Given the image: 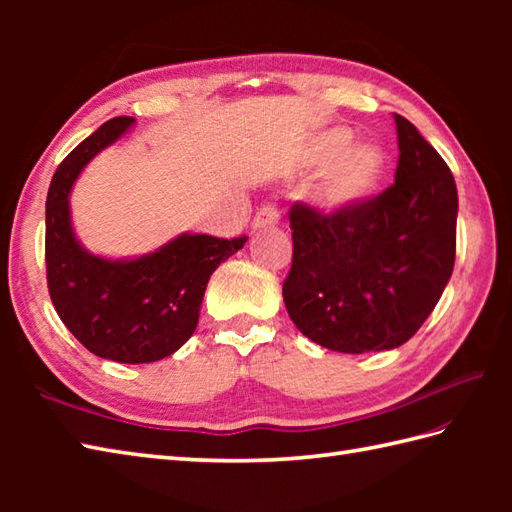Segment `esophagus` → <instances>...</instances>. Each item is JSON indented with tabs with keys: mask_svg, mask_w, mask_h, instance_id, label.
Returning <instances> with one entry per match:
<instances>
[{
	"mask_svg": "<svg viewBox=\"0 0 512 512\" xmlns=\"http://www.w3.org/2000/svg\"><path fill=\"white\" fill-rule=\"evenodd\" d=\"M279 222V211L275 209L273 204H266L262 206V209L257 211L255 220H253V228L257 231V228H268V226H275Z\"/></svg>",
	"mask_w": 512,
	"mask_h": 512,
	"instance_id": "obj_1",
	"label": "esophagus"
}]
</instances>
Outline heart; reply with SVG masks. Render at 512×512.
I'll return each mask as SVG.
<instances>
[{"label": "heart", "mask_w": 512, "mask_h": 512, "mask_svg": "<svg viewBox=\"0 0 512 512\" xmlns=\"http://www.w3.org/2000/svg\"><path fill=\"white\" fill-rule=\"evenodd\" d=\"M308 169L325 173L314 202L325 213H345L369 198L385 173V151L374 143L354 145L347 127L323 129L306 151Z\"/></svg>", "instance_id": "obj_1"}]
</instances>
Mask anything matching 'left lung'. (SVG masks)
<instances>
[{
    "instance_id": "1",
    "label": "left lung",
    "mask_w": 512,
    "mask_h": 512,
    "mask_svg": "<svg viewBox=\"0 0 512 512\" xmlns=\"http://www.w3.org/2000/svg\"><path fill=\"white\" fill-rule=\"evenodd\" d=\"M396 182L345 213L290 209L292 268L284 303L292 323L343 354L394 350L436 308L455 262L458 189L447 162L407 118Z\"/></svg>"
}]
</instances>
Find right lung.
I'll list each match as a JSON object with an SVG mask.
<instances>
[{"label":"right lung","mask_w":512,"mask_h":512,"mask_svg":"<svg viewBox=\"0 0 512 512\" xmlns=\"http://www.w3.org/2000/svg\"><path fill=\"white\" fill-rule=\"evenodd\" d=\"M132 125V116H116L76 145L54 171L46 200V273L54 310L92 354L127 365L160 361L191 339L213 270L248 239L182 233L132 259L85 250L72 228V187L88 162Z\"/></svg>","instance_id":"obj_1"}]
</instances>
